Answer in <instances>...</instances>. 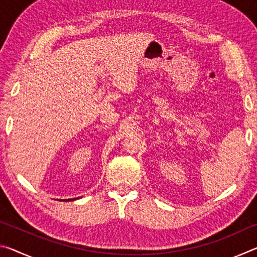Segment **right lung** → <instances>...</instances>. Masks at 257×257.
Listing matches in <instances>:
<instances>
[{"instance_id": "obj_1", "label": "right lung", "mask_w": 257, "mask_h": 257, "mask_svg": "<svg viewBox=\"0 0 257 257\" xmlns=\"http://www.w3.org/2000/svg\"><path fill=\"white\" fill-rule=\"evenodd\" d=\"M76 199H78V197H77V198H69V199H66V201H64V202H70V201H76Z\"/></svg>"}]
</instances>
